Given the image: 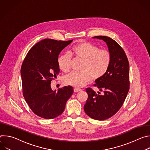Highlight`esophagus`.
<instances>
[{
  "label": "esophagus",
  "instance_id": "1",
  "mask_svg": "<svg viewBox=\"0 0 150 150\" xmlns=\"http://www.w3.org/2000/svg\"><path fill=\"white\" fill-rule=\"evenodd\" d=\"M74 91L75 93H77V92H79L80 91H81V89H79V88H75L74 89Z\"/></svg>",
  "mask_w": 150,
  "mask_h": 150
}]
</instances>
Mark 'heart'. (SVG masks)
<instances>
[{"mask_svg":"<svg viewBox=\"0 0 150 150\" xmlns=\"http://www.w3.org/2000/svg\"><path fill=\"white\" fill-rule=\"evenodd\" d=\"M71 53L76 59L82 60L81 72H72L64 78L67 84L75 87H82L92 78L97 80L102 78L109 69L111 63V54L106 49H99L98 47L87 41L81 42L74 46ZM71 57L68 53L60 56L57 59L59 69L68 72L70 70Z\"/></svg>","mask_w":150,"mask_h":150,"instance_id":"obj_1","label":"heart"}]
</instances>
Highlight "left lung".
Returning <instances> with one entry per match:
<instances>
[{"mask_svg":"<svg viewBox=\"0 0 150 150\" xmlns=\"http://www.w3.org/2000/svg\"><path fill=\"white\" fill-rule=\"evenodd\" d=\"M94 38L106 42L112 60L109 70L96 84L100 91L97 94L87 88L88 98L84 105V111L88 116L98 120L108 119L115 115L122 106L129 90V64L126 53L117 42L106 36H95Z\"/></svg>","mask_w":150,"mask_h":150,"instance_id":"1","label":"left lung"}]
</instances>
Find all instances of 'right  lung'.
Segmentation results:
<instances>
[{
    "mask_svg": "<svg viewBox=\"0 0 150 150\" xmlns=\"http://www.w3.org/2000/svg\"><path fill=\"white\" fill-rule=\"evenodd\" d=\"M72 41L42 40L31 48L23 61L21 69L23 96L31 110L40 117L51 119L60 115L74 93L70 85L57 91L50 86L60 72L59 54Z\"/></svg>",
    "mask_w": 150,
    "mask_h": 150,
    "instance_id": "add662e5",
    "label": "right lung"
}]
</instances>
